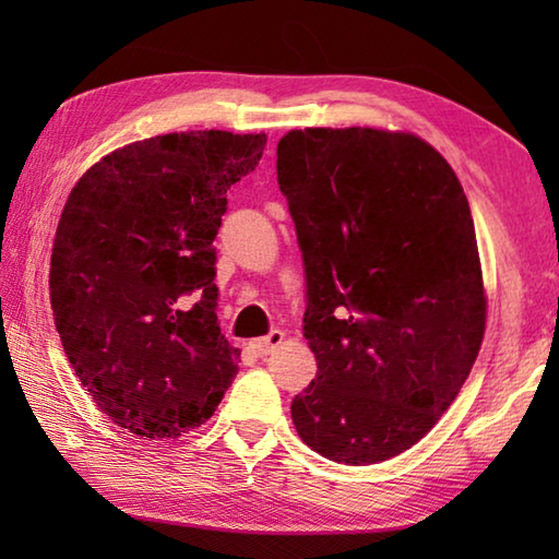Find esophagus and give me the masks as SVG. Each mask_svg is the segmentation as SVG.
Returning a JSON list of instances; mask_svg holds the SVG:
<instances>
[{"instance_id":"34e87169","label":"esophagus","mask_w":559,"mask_h":559,"mask_svg":"<svg viewBox=\"0 0 559 559\" xmlns=\"http://www.w3.org/2000/svg\"><path fill=\"white\" fill-rule=\"evenodd\" d=\"M283 340H286V335L281 333V330H271V333L266 335V337H259V340H251L249 343V347L253 349V353H257L259 357H266V355H271L273 349H276Z\"/></svg>"}]
</instances>
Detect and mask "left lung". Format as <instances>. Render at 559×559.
<instances>
[{
	"label": "left lung",
	"mask_w": 559,
	"mask_h": 559,
	"mask_svg": "<svg viewBox=\"0 0 559 559\" xmlns=\"http://www.w3.org/2000/svg\"><path fill=\"white\" fill-rule=\"evenodd\" d=\"M276 155L318 362L293 424L330 461H386L427 437L484 343L468 200L447 159L404 132L290 130Z\"/></svg>",
	"instance_id": "obj_1"
}]
</instances>
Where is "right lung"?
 Segmentation results:
<instances>
[{
	"label": "right lung",
	"instance_id": "1",
	"mask_svg": "<svg viewBox=\"0 0 559 559\" xmlns=\"http://www.w3.org/2000/svg\"><path fill=\"white\" fill-rule=\"evenodd\" d=\"M266 135L169 132L116 150L71 189L51 253L66 357L118 427L177 439L204 424L239 372L216 323L214 239L226 192Z\"/></svg>",
	"mask_w": 559,
	"mask_h": 559
}]
</instances>
